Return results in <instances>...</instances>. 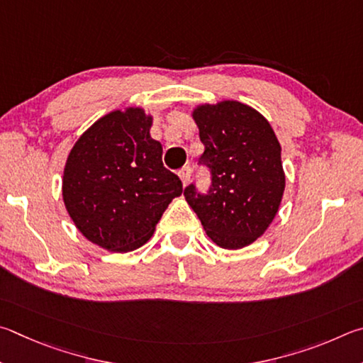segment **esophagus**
<instances>
[{
	"instance_id": "obj_1",
	"label": "esophagus",
	"mask_w": 363,
	"mask_h": 363,
	"mask_svg": "<svg viewBox=\"0 0 363 363\" xmlns=\"http://www.w3.org/2000/svg\"><path fill=\"white\" fill-rule=\"evenodd\" d=\"M178 175H180L183 185L186 186L189 183V178H191V167H189V165H185V167L178 170Z\"/></svg>"
}]
</instances>
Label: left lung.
Instances as JSON below:
<instances>
[{"label": "left lung", "instance_id": "left-lung-1", "mask_svg": "<svg viewBox=\"0 0 363 363\" xmlns=\"http://www.w3.org/2000/svg\"><path fill=\"white\" fill-rule=\"evenodd\" d=\"M193 119L206 146L199 162L211 169L212 185L207 194L194 185L183 194L215 244L242 249L263 236L281 206V143L263 114L236 100L196 106Z\"/></svg>", "mask_w": 363, "mask_h": 363}]
</instances>
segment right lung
<instances>
[{
  "instance_id": "add662e5",
  "label": "right lung",
  "mask_w": 363,
  "mask_h": 363,
  "mask_svg": "<svg viewBox=\"0 0 363 363\" xmlns=\"http://www.w3.org/2000/svg\"><path fill=\"white\" fill-rule=\"evenodd\" d=\"M152 118L129 106L101 116L78 138L63 169L62 196L79 233L110 252L148 240L165 208L183 193L152 140Z\"/></svg>"
}]
</instances>
